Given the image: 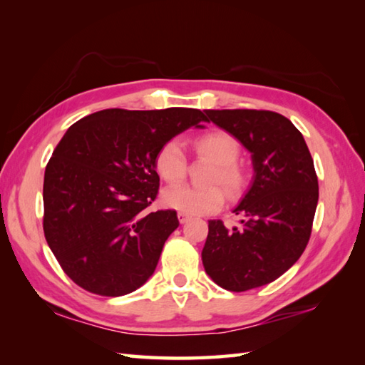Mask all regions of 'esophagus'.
<instances>
[{"mask_svg":"<svg viewBox=\"0 0 365 365\" xmlns=\"http://www.w3.org/2000/svg\"><path fill=\"white\" fill-rule=\"evenodd\" d=\"M178 221H180V224H185L187 222L188 220H190V215H187V213H182V212H178Z\"/></svg>","mask_w":365,"mask_h":365,"instance_id":"1","label":"esophagus"}]
</instances>
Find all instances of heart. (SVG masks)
<instances>
[{"instance_id":"1","label":"heart","mask_w":365,"mask_h":365,"mask_svg":"<svg viewBox=\"0 0 365 365\" xmlns=\"http://www.w3.org/2000/svg\"><path fill=\"white\" fill-rule=\"evenodd\" d=\"M195 150L200 157L212 161L215 168L208 175V183H220L229 196L242 192L246 183L245 169L238 165L240 144L227 131L213 130L195 139ZM187 155L178 139H169L163 144L157 157L155 169L169 183L180 182L187 175ZM163 204L187 215H208L220 210L224 204V191L218 185L205 188L175 185L163 191Z\"/></svg>"}]
</instances>
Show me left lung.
I'll list each match as a JSON object with an SVG mask.
<instances>
[{
  "mask_svg": "<svg viewBox=\"0 0 365 365\" xmlns=\"http://www.w3.org/2000/svg\"><path fill=\"white\" fill-rule=\"evenodd\" d=\"M208 120L251 153L254 175L234 208L238 226L208 221L205 273L230 292H246L282 276L311 238L319 180L304 138L282 114L207 110Z\"/></svg>",
  "mask_w": 365,
  "mask_h": 365,
  "instance_id": "1",
  "label": "left lung"
}]
</instances>
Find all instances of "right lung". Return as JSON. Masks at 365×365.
Listing matches in <instances>:
<instances>
[{"instance_id":"obj_1","label":"right lung","mask_w":365,"mask_h":365,"mask_svg":"<svg viewBox=\"0 0 365 365\" xmlns=\"http://www.w3.org/2000/svg\"><path fill=\"white\" fill-rule=\"evenodd\" d=\"M207 115L192 108L103 110L75 122L43 177V234L61 268L91 293L122 297L147 282L175 210L147 212L158 195L160 147Z\"/></svg>"}]
</instances>
